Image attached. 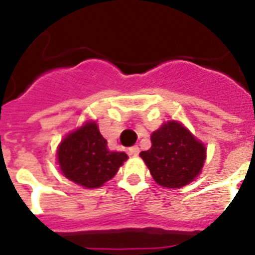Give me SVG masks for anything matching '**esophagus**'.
Segmentation results:
<instances>
[{
    "mask_svg": "<svg viewBox=\"0 0 255 255\" xmlns=\"http://www.w3.org/2000/svg\"><path fill=\"white\" fill-rule=\"evenodd\" d=\"M129 154L130 155H138L139 154V147H138V145H134V147L129 148Z\"/></svg>",
    "mask_w": 255,
    "mask_h": 255,
    "instance_id": "esophagus-1",
    "label": "esophagus"
}]
</instances>
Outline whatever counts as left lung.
<instances>
[{
	"instance_id": "8db88e82",
	"label": "left lung",
	"mask_w": 255,
	"mask_h": 255,
	"mask_svg": "<svg viewBox=\"0 0 255 255\" xmlns=\"http://www.w3.org/2000/svg\"><path fill=\"white\" fill-rule=\"evenodd\" d=\"M152 147L140 157L154 181L168 189L188 185L206 162V147L179 121H167L150 135Z\"/></svg>"
}]
</instances>
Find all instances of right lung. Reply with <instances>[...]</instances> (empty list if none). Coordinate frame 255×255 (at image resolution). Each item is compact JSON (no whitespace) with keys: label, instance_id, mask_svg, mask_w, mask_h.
I'll return each instance as SVG.
<instances>
[{"label":"right lung","instance_id":"1","mask_svg":"<svg viewBox=\"0 0 255 255\" xmlns=\"http://www.w3.org/2000/svg\"><path fill=\"white\" fill-rule=\"evenodd\" d=\"M126 159V153L108 149L96 121H87L70 132L57 148L61 172L87 189L100 188L111 180Z\"/></svg>","mask_w":255,"mask_h":255}]
</instances>
